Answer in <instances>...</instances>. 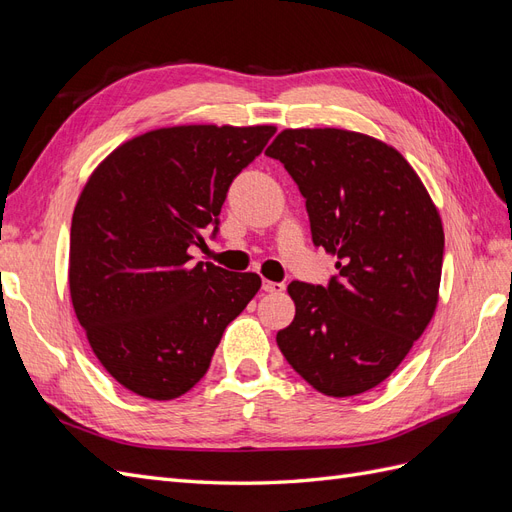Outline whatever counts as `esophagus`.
Instances as JSON below:
<instances>
[{
	"label": "esophagus",
	"instance_id": "1",
	"mask_svg": "<svg viewBox=\"0 0 512 512\" xmlns=\"http://www.w3.org/2000/svg\"><path fill=\"white\" fill-rule=\"evenodd\" d=\"M284 284H280V282H269V280H265L262 282V290L265 292H269V294H280V292H284Z\"/></svg>",
	"mask_w": 512,
	"mask_h": 512
}]
</instances>
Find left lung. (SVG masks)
Returning a JSON list of instances; mask_svg holds the SVG:
<instances>
[{"instance_id":"left-lung-1","label":"left lung","mask_w":512,"mask_h":512,"mask_svg":"<svg viewBox=\"0 0 512 512\" xmlns=\"http://www.w3.org/2000/svg\"><path fill=\"white\" fill-rule=\"evenodd\" d=\"M265 153L297 181L312 239L339 271L327 288L288 286L294 320L277 346L316 391L361 395L393 374L436 314L438 207L408 160L369 134L288 128Z\"/></svg>"}]
</instances>
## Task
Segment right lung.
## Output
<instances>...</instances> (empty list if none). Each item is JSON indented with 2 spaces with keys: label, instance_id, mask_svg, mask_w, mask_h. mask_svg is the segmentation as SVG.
<instances>
[{
  "label": "right lung",
  "instance_id": "add662e5",
  "mask_svg": "<svg viewBox=\"0 0 512 512\" xmlns=\"http://www.w3.org/2000/svg\"><path fill=\"white\" fill-rule=\"evenodd\" d=\"M275 126L192 123L138 134L94 168L76 200L68 284L100 365L123 389L177 399L207 374L224 329L260 290L256 273L190 265L228 185Z\"/></svg>",
  "mask_w": 512,
  "mask_h": 512
}]
</instances>
